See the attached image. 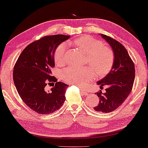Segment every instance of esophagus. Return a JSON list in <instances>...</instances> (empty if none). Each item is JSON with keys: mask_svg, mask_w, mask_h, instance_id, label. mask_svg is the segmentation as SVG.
Listing matches in <instances>:
<instances>
[{"mask_svg": "<svg viewBox=\"0 0 148 148\" xmlns=\"http://www.w3.org/2000/svg\"><path fill=\"white\" fill-rule=\"evenodd\" d=\"M80 90H81V93L83 94V95H87L88 94V92L86 91V89L84 88H80Z\"/></svg>", "mask_w": 148, "mask_h": 148, "instance_id": "esophagus-1", "label": "esophagus"}]
</instances>
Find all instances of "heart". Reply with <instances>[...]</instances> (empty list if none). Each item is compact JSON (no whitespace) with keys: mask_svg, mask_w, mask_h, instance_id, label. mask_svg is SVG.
<instances>
[{"mask_svg":"<svg viewBox=\"0 0 148 148\" xmlns=\"http://www.w3.org/2000/svg\"><path fill=\"white\" fill-rule=\"evenodd\" d=\"M71 43L86 54L85 64L90 67H69L63 69L61 72L63 81L73 85L83 86L94 78L93 70L98 76L106 75L110 72L115 61V53L112 48L103 46L100 40L90 36H83ZM67 49L66 42L61 43L56 48L54 55L56 64L61 66L65 64Z\"/></svg>","mask_w":148,"mask_h":148,"instance_id":"b5f03b06","label":"heart"}]
</instances>
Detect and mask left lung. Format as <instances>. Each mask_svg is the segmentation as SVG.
<instances>
[{"mask_svg":"<svg viewBox=\"0 0 148 148\" xmlns=\"http://www.w3.org/2000/svg\"><path fill=\"white\" fill-rule=\"evenodd\" d=\"M110 44L115 53V61L110 72L98 82L101 88L108 85L106 92L96 93L100 101L94 110L110 113L117 109L131 92L135 78L134 64L124 46L108 35H101Z\"/></svg>","mask_w":148,"mask_h":148,"instance_id":"obj_1","label":"left lung"}]
</instances>
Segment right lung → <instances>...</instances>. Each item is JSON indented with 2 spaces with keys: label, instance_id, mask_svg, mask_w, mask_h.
Returning <instances> with one entry per match:
<instances>
[{
  "label": "right lung",
  "instance_id": "obj_1",
  "mask_svg": "<svg viewBox=\"0 0 148 148\" xmlns=\"http://www.w3.org/2000/svg\"><path fill=\"white\" fill-rule=\"evenodd\" d=\"M69 35L45 36L26 47L14 65L13 80L21 100L36 113L48 115L59 110L69 85L52 76L54 52ZM55 83L50 91L45 86Z\"/></svg>",
  "mask_w": 148,
  "mask_h": 148
}]
</instances>
